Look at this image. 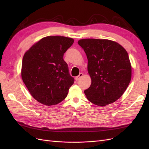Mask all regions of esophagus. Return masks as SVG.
I'll list each match as a JSON object with an SVG mask.
<instances>
[{
    "instance_id": "obj_1",
    "label": "esophagus",
    "mask_w": 149,
    "mask_h": 149,
    "mask_svg": "<svg viewBox=\"0 0 149 149\" xmlns=\"http://www.w3.org/2000/svg\"><path fill=\"white\" fill-rule=\"evenodd\" d=\"M83 73H79V74L78 76H76V77L75 78V79H76V81H78V80H79L81 78H82V76H83Z\"/></svg>"
}]
</instances>
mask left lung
<instances>
[{"label": "left lung", "mask_w": 149, "mask_h": 149, "mask_svg": "<svg viewBox=\"0 0 149 149\" xmlns=\"http://www.w3.org/2000/svg\"><path fill=\"white\" fill-rule=\"evenodd\" d=\"M88 58L91 79L84 94L95 105L104 106L116 101L125 91L132 76V67L125 48L107 39L86 38L78 42Z\"/></svg>", "instance_id": "1"}]
</instances>
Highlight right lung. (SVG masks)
Returning <instances> with one entry per match:
<instances>
[{"label": "right lung", "instance_id": "right-lung-1", "mask_svg": "<svg viewBox=\"0 0 149 149\" xmlns=\"http://www.w3.org/2000/svg\"><path fill=\"white\" fill-rule=\"evenodd\" d=\"M74 42L71 38L48 36L26 51L22 60L21 76L32 97L46 106L64 100L74 78L69 74L63 55Z\"/></svg>", "mask_w": 149, "mask_h": 149}]
</instances>
